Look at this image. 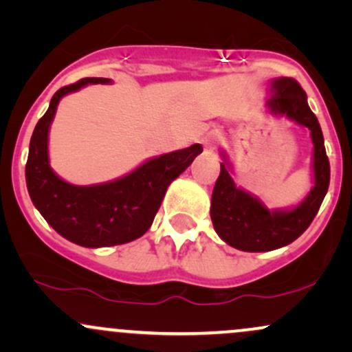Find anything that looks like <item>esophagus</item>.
<instances>
[{"label":"esophagus","mask_w":352,"mask_h":352,"mask_svg":"<svg viewBox=\"0 0 352 352\" xmlns=\"http://www.w3.org/2000/svg\"><path fill=\"white\" fill-rule=\"evenodd\" d=\"M218 142H220V135L215 134V132H210V134H207L204 139H201V144H204L207 148H215Z\"/></svg>","instance_id":"obj_1"}]
</instances>
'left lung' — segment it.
<instances>
[{"label":"left lung","instance_id":"8db88e82","mask_svg":"<svg viewBox=\"0 0 352 352\" xmlns=\"http://www.w3.org/2000/svg\"><path fill=\"white\" fill-rule=\"evenodd\" d=\"M272 87L270 111L286 116L311 131L314 144V187L296 208L270 212L260 200L233 184L228 162H221L212 193L210 217L221 240L241 252H272L301 236L316 217L329 187L331 170L324 139L316 116L308 106L306 92L292 78L276 79Z\"/></svg>","mask_w":352,"mask_h":352}]
</instances>
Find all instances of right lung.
Returning a JSON list of instances; mask_svg holds the SVG:
<instances>
[{
  "label": "right lung",
  "mask_w": 352,
  "mask_h": 352,
  "mask_svg": "<svg viewBox=\"0 0 352 352\" xmlns=\"http://www.w3.org/2000/svg\"><path fill=\"white\" fill-rule=\"evenodd\" d=\"M106 78H84L60 87L36 124L26 162V185L44 220L72 243L99 248L129 243L151 228L168 185L193 162L204 147L193 144L148 160L129 175L109 184L79 187L59 179L50 167L47 132L63 96Z\"/></svg>",
  "instance_id": "right-lung-1"
}]
</instances>
